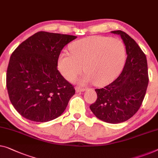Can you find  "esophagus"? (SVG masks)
Segmentation results:
<instances>
[{
	"mask_svg": "<svg viewBox=\"0 0 158 158\" xmlns=\"http://www.w3.org/2000/svg\"><path fill=\"white\" fill-rule=\"evenodd\" d=\"M86 91V89L80 88V87H77L76 88L77 92H81V91Z\"/></svg>",
	"mask_w": 158,
	"mask_h": 158,
	"instance_id": "esophagus-1",
	"label": "esophagus"
}]
</instances>
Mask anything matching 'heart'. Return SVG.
I'll return each instance as SVG.
<instances>
[{"mask_svg": "<svg viewBox=\"0 0 158 158\" xmlns=\"http://www.w3.org/2000/svg\"><path fill=\"white\" fill-rule=\"evenodd\" d=\"M71 55L62 52L58 69L68 81H72L83 71L81 84L95 83L103 86L111 82L123 69L126 51L123 42L109 37L92 36L81 39L70 46Z\"/></svg>", "mask_w": 158, "mask_h": 158, "instance_id": "1", "label": "heart"}]
</instances>
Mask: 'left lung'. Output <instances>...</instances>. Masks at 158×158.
Masks as SVG:
<instances>
[{
  "label": "left lung",
  "mask_w": 158,
  "mask_h": 158,
  "mask_svg": "<svg viewBox=\"0 0 158 158\" xmlns=\"http://www.w3.org/2000/svg\"><path fill=\"white\" fill-rule=\"evenodd\" d=\"M110 32L119 35L123 40L126 62L115 81L104 88L95 89L97 99L90 109L103 121L119 123L131 118L140 109L149 79L146 56L136 42L121 30Z\"/></svg>",
  "instance_id": "1"
}]
</instances>
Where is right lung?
I'll list each match as a JSON object with an SVG mask.
<instances>
[{"instance_id": "1", "label": "right lung", "mask_w": 158, "mask_h": 158, "mask_svg": "<svg viewBox=\"0 0 158 158\" xmlns=\"http://www.w3.org/2000/svg\"><path fill=\"white\" fill-rule=\"evenodd\" d=\"M77 36L38 32L10 56L6 86L10 102L23 117L48 122L60 116L75 89L57 69L61 51Z\"/></svg>"}]
</instances>
